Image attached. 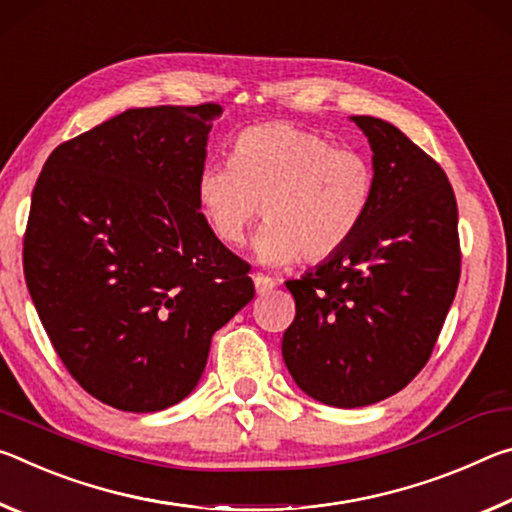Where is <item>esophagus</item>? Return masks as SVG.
Instances as JSON below:
<instances>
[{"instance_id": "1", "label": "esophagus", "mask_w": 512, "mask_h": 512, "mask_svg": "<svg viewBox=\"0 0 512 512\" xmlns=\"http://www.w3.org/2000/svg\"><path fill=\"white\" fill-rule=\"evenodd\" d=\"M254 286L258 295H265V292H270L276 286V281L265 274H254Z\"/></svg>"}]
</instances>
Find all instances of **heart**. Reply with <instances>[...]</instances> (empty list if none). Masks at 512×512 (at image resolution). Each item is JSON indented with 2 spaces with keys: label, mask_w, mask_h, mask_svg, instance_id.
I'll return each instance as SVG.
<instances>
[{
  "label": "heart",
  "mask_w": 512,
  "mask_h": 512,
  "mask_svg": "<svg viewBox=\"0 0 512 512\" xmlns=\"http://www.w3.org/2000/svg\"><path fill=\"white\" fill-rule=\"evenodd\" d=\"M374 186L363 152L272 122L242 131L231 161L201 165L195 195L208 229L226 247L245 245L251 222L263 213L254 256L281 267L299 256L324 261L338 254L370 211Z\"/></svg>",
  "instance_id": "obj_1"
}]
</instances>
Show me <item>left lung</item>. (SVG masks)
I'll use <instances>...</instances> for the list:
<instances>
[{"instance_id":"obj_1","label":"left lung","mask_w":512,"mask_h":512,"mask_svg":"<svg viewBox=\"0 0 512 512\" xmlns=\"http://www.w3.org/2000/svg\"><path fill=\"white\" fill-rule=\"evenodd\" d=\"M351 122L372 147V206L338 254L286 281L297 315L281 345L299 390L335 408L376 404L420 374L460 279L447 174L395 124Z\"/></svg>"}]
</instances>
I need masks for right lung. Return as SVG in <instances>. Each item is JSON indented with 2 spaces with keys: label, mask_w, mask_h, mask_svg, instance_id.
<instances>
[{
  "label": "right lung",
  "mask_w": 512,
  "mask_h": 512,
  "mask_svg": "<svg viewBox=\"0 0 512 512\" xmlns=\"http://www.w3.org/2000/svg\"><path fill=\"white\" fill-rule=\"evenodd\" d=\"M222 106L129 108L58 145L31 195L24 276L74 379L127 413L186 399L211 338L254 299L195 183Z\"/></svg>",
  "instance_id": "right-lung-1"
}]
</instances>
